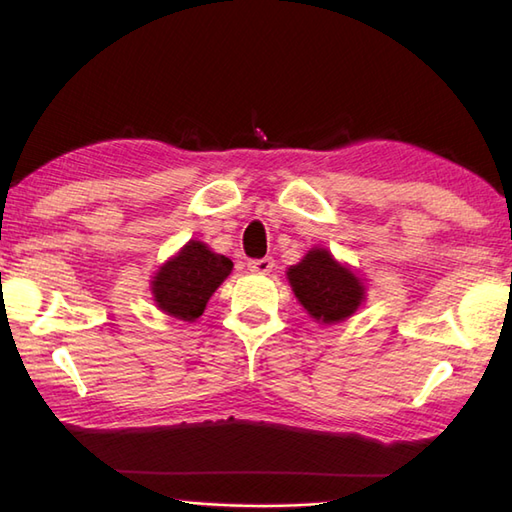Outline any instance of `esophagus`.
I'll use <instances>...</instances> for the list:
<instances>
[{
    "instance_id": "esophagus-1",
    "label": "esophagus",
    "mask_w": 512,
    "mask_h": 512,
    "mask_svg": "<svg viewBox=\"0 0 512 512\" xmlns=\"http://www.w3.org/2000/svg\"><path fill=\"white\" fill-rule=\"evenodd\" d=\"M273 268H275V259H273V257L250 259V262H248V270H250V273H257V275L273 273Z\"/></svg>"
}]
</instances>
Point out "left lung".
<instances>
[{"label": "left lung", "instance_id": "8db88e82", "mask_svg": "<svg viewBox=\"0 0 512 512\" xmlns=\"http://www.w3.org/2000/svg\"><path fill=\"white\" fill-rule=\"evenodd\" d=\"M288 281L310 317L319 323H341L365 299L363 281L336 262L330 250L312 248L299 264L288 268Z\"/></svg>", "mask_w": 512, "mask_h": 512}]
</instances>
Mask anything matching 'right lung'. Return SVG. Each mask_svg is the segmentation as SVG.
<instances>
[{
    "mask_svg": "<svg viewBox=\"0 0 512 512\" xmlns=\"http://www.w3.org/2000/svg\"><path fill=\"white\" fill-rule=\"evenodd\" d=\"M231 270V259L213 253L198 239H191L151 279L156 306L169 317L191 323L204 312L211 295Z\"/></svg>",
    "mask_w": 512,
    "mask_h": 512,
    "instance_id": "add662e5",
    "label": "right lung"
}]
</instances>
